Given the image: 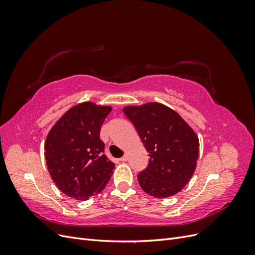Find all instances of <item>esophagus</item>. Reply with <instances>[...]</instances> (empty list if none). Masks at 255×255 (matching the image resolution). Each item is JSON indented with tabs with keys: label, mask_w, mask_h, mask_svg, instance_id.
<instances>
[{
	"label": "esophagus",
	"mask_w": 255,
	"mask_h": 255,
	"mask_svg": "<svg viewBox=\"0 0 255 255\" xmlns=\"http://www.w3.org/2000/svg\"><path fill=\"white\" fill-rule=\"evenodd\" d=\"M128 159V155H125V156H122V157L120 158L121 161H127Z\"/></svg>",
	"instance_id": "34e87169"
}]
</instances>
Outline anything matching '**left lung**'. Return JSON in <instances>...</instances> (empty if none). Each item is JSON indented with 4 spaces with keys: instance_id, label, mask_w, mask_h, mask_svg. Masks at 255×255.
<instances>
[{
    "instance_id": "obj_1",
    "label": "left lung",
    "mask_w": 255,
    "mask_h": 255,
    "mask_svg": "<svg viewBox=\"0 0 255 255\" xmlns=\"http://www.w3.org/2000/svg\"><path fill=\"white\" fill-rule=\"evenodd\" d=\"M123 112L149 152L148 167L137 175L140 187L156 198L177 194L196 170L197 134L179 114L164 104L126 106Z\"/></svg>"
}]
</instances>
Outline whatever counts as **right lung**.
Listing matches in <instances>:
<instances>
[{
    "instance_id": "right-lung-1",
    "label": "right lung",
    "mask_w": 255,
    "mask_h": 255,
    "mask_svg": "<svg viewBox=\"0 0 255 255\" xmlns=\"http://www.w3.org/2000/svg\"><path fill=\"white\" fill-rule=\"evenodd\" d=\"M111 106L84 102L71 107L53 126L44 143L49 173L60 191L76 200L101 192L115 164L106 157L100 130Z\"/></svg>"
}]
</instances>
